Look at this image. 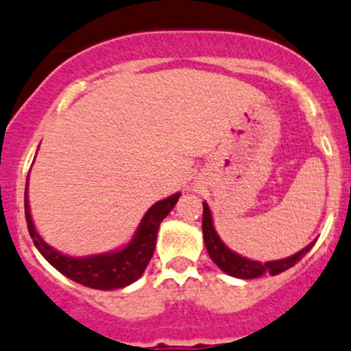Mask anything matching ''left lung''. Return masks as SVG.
Instances as JSON below:
<instances>
[{
	"mask_svg": "<svg viewBox=\"0 0 351 351\" xmlns=\"http://www.w3.org/2000/svg\"><path fill=\"white\" fill-rule=\"evenodd\" d=\"M203 236H204V245H206V250L210 254L211 261L223 271V273L230 274L234 278H243V280H252V278H258L262 274H280L283 271H287L289 267H292L293 264H298L309 250L311 246L315 245L309 243L304 250L298 252L292 257L282 258V261H271V262H257L250 261V258H245L241 255L234 254L232 250H229L226 245L222 243V239L219 238L217 230H215L213 222H211V211L208 208L206 203H203Z\"/></svg>",
	"mask_w": 351,
	"mask_h": 351,
	"instance_id": "1",
	"label": "left lung"
}]
</instances>
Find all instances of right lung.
<instances>
[{
  "mask_svg": "<svg viewBox=\"0 0 351 351\" xmlns=\"http://www.w3.org/2000/svg\"><path fill=\"white\" fill-rule=\"evenodd\" d=\"M178 197L180 194L176 192L171 197L162 199V201L154 204L145 213L134 238L122 250L112 252V254L93 255V257H68V255H62L61 252L53 250L52 246H49L40 238V234L34 229L33 220H31L29 203H27V182L24 208H26L27 230L33 238L34 246L59 273H62L73 282L80 283V285L90 287V289L115 290L136 282L138 278L143 274V271L147 269L148 262L154 255V248H156L160 222L175 208Z\"/></svg>",
  "mask_w": 351,
  "mask_h": 351,
  "instance_id": "add662e5",
  "label": "right lung"
}]
</instances>
